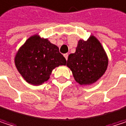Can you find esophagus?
Instances as JSON below:
<instances>
[{"mask_svg": "<svg viewBox=\"0 0 126 126\" xmlns=\"http://www.w3.org/2000/svg\"><path fill=\"white\" fill-rule=\"evenodd\" d=\"M64 56L66 60H67V59H68V53H65V54H64Z\"/></svg>", "mask_w": 126, "mask_h": 126, "instance_id": "34e87169", "label": "esophagus"}]
</instances>
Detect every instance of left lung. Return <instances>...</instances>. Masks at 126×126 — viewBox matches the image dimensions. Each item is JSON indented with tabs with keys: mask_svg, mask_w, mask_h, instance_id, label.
Segmentation results:
<instances>
[{
	"mask_svg": "<svg viewBox=\"0 0 126 126\" xmlns=\"http://www.w3.org/2000/svg\"><path fill=\"white\" fill-rule=\"evenodd\" d=\"M108 62L100 42L91 36L87 41H79L76 52L68 56L67 66L71 70L76 82L81 85H90L104 74Z\"/></svg>",
	"mask_w": 126,
	"mask_h": 126,
	"instance_id": "8db88e82",
	"label": "left lung"
}]
</instances>
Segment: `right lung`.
Segmentation results:
<instances>
[{
	"instance_id": "right-lung-1",
	"label": "right lung",
	"mask_w": 126,
	"mask_h": 126,
	"mask_svg": "<svg viewBox=\"0 0 126 126\" xmlns=\"http://www.w3.org/2000/svg\"><path fill=\"white\" fill-rule=\"evenodd\" d=\"M15 62L17 70L28 83L39 85L49 79L55 67L66 65L67 61L56 45L47 39L34 35L19 49Z\"/></svg>"
}]
</instances>
